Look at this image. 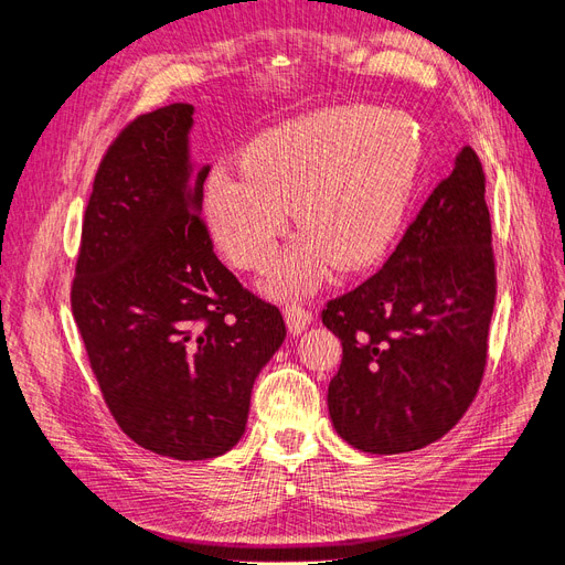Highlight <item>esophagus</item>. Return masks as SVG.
I'll list each match as a JSON object with an SVG mask.
<instances>
[{"mask_svg": "<svg viewBox=\"0 0 565 565\" xmlns=\"http://www.w3.org/2000/svg\"><path fill=\"white\" fill-rule=\"evenodd\" d=\"M282 313H285V322H287L289 334H295V337L309 328L311 320H313V313L309 309H303V306H299V303L285 306Z\"/></svg>", "mask_w": 565, "mask_h": 565, "instance_id": "esophagus-1", "label": "esophagus"}]
</instances>
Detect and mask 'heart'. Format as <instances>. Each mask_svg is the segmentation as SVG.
Listing matches in <instances>:
<instances>
[{
    "label": "heart",
    "instance_id": "heart-1",
    "mask_svg": "<svg viewBox=\"0 0 565 565\" xmlns=\"http://www.w3.org/2000/svg\"><path fill=\"white\" fill-rule=\"evenodd\" d=\"M419 164L422 143L407 117L372 106L324 108L254 136L241 169L216 167L204 185L202 218L235 266L262 268L295 207L303 233L264 287L301 297L332 266L355 270L384 254Z\"/></svg>",
    "mask_w": 565,
    "mask_h": 565
}]
</instances>
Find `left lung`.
<instances>
[{"label": "left lung", "instance_id": "left-lung-1", "mask_svg": "<svg viewBox=\"0 0 565 565\" xmlns=\"http://www.w3.org/2000/svg\"><path fill=\"white\" fill-rule=\"evenodd\" d=\"M490 243L483 164L465 146L388 262L322 311L344 351L328 407L349 446L413 452L467 413L498 295Z\"/></svg>", "mask_w": 565, "mask_h": 565}]
</instances>
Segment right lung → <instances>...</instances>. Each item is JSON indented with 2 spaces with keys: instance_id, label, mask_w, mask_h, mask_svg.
<instances>
[{
  "instance_id": "add662e5",
  "label": "right lung",
  "mask_w": 565,
  "mask_h": 565,
  "mask_svg": "<svg viewBox=\"0 0 565 565\" xmlns=\"http://www.w3.org/2000/svg\"><path fill=\"white\" fill-rule=\"evenodd\" d=\"M195 108L136 117L98 164L84 212L73 316L115 422L141 448L183 461L245 434L254 380L285 341L276 306L216 259L200 218Z\"/></svg>"
}]
</instances>
